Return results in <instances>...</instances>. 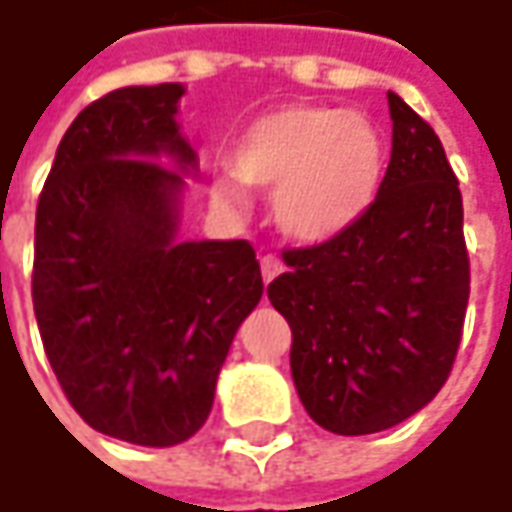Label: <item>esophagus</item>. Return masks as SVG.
Masks as SVG:
<instances>
[{
    "label": "esophagus",
    "mask_w": 512,
    "mask_h": 512,
    "mask_svg": "<svg viewBox=\"0 0 512 512\" xmlns=\"http://www.w3.org/2000/svg\"><path fill=\"white\" fill-rule=\"evenodd\" d=\"M283 271H286L283 259H277V256H265V259H262V280H265V283L277 280Z\"/></svg>",
    "instance_id": "obj_1"
}]
</instances>
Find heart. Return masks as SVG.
I'll list each match as a JSON object with an SVG mask.
<instances>
[{
  "instance_id": "obj_1",
  "label": "heart",
  "mask_w": 512,
  "mask_h": 512,
  "mask_svg": "<svg viewBox=\"0 0 512 512\" xmlns=\"http://www.w3.org/2000/svg\"><path fill=\"white\" fill-rule=\"evenodd\" d=\"M380 129L356 111L291 102L253 120L232 147V170L244 185L274 188V221L300 244L342 235L383 179ZM218 197L241 200V185L224 176Z\"/></svg>"
}]
</instances>
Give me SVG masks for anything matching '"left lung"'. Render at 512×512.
<instances>
[{"instance_id":"obj_1","label":"left lung","mask_w":512,"mask_h":512,"mask_svg":"<svg viewBox=\"0 0 512 512\" xmlns=\"http://www.w3.org/2000/svg\"><path fill=\"white\" fill-rule=\"evenodd\" d=\"M392 159L342 235L283 250L268 300L291 327V377L330 433H380L445 386L469 306L463 194L439 135L389 91Z\"/></svg>"}]
</instances>
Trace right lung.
<instances>
[{
	"instance_id": "1",
	"label": "right lung",
	"mask_w": 512,
	"mask_h": 512,
	"mask_svg": "<svg viewBox=\"0 0 512 512\" xmlns=\"http://www.w3.org/2000/svg\"><path fill=\"white\" fill-rule=\"evenodd\" d=\"M182 94L120 88L79 111L34 218V318L67 401L99 433L150 448L206 424L235 330L265 291L250 241H176L197 167L176 123Z\"/></svg>"
}]
</instances>
